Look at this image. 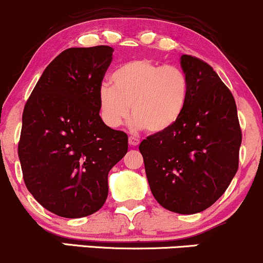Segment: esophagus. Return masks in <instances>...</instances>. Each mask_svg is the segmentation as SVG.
Instances as JSON below:
<instances>
[{
    "label": "esophagus",
    "mask_w": 263,
    "mask_h": 263,
    "mask_svg": "<svg viewBox=\"0 0 263 263\" xmlns=\"http://www.w3.org/2000/svg\"><path fill=\"white\" fill-rule=\"evenodd\" d=\"M128 143L131 144V146L136 147V146H138V144H140V140H138L137 137H134V136H129V137H128Z\"/></svg>",
    "instance_id": "34e87169"
}]
</instances>
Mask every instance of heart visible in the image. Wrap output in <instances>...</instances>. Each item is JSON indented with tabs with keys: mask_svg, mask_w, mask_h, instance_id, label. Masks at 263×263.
I'll return each instance as SVG.
<instances>
[{
	"mask_svg": "<svg viewBox=\"0 0 263 263\" xmlns=\"http://www.w3.org/2000/svg\"><path fill=\"white\" fill-rule=\"evenodd\" d=\"M99 89V111L108 127H119L131 114L135 128L163 134L177 125L188 104L189 78L182 68L136 59L111 74Z\"/></svg>",
	"mask_w": 263,
	"mask_h": 263,
	"instance_id": "obj_1",
	"label": "heart"
}]
</instances>
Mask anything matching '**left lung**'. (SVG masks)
<instances>
[{
	"label": "left lung",
	"mask_w": 263,
	"mask_h": 263,
	"mask_svg": "<svg viewBox=\"0 0 263 263\" xmlns=\"http://www.w3.org/2000/svg\"><path fill=\"white\" fill-rule=\"evenodd\" d=\"M189 78L185 111L170 131L140 144L151 192L167 210L197 214L221 197L238 168L241 129L230 90L209 64L180 57Z\"/></svg>",
	"instance_id": "8db88e82"
}]
</instances>
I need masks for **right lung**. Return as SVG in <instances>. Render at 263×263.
Segmentation results:
<instances>
[{
  "label": "right lung",
  "instance_id": "right-lung-1",
  "mask_svg": "<svg viewBox=\"0 0 263 263\" xmlns=\"http://www.w3.org/2000/svg\"><path fill=\"white\" fill-rule=\"evenodd\" d=\"M112 52L108 45L62 52L23 110L18 157L26 186L42 206L63 218L100 209L108 172L127 153V135L108 127L99 115V89Z\"/></svg>",
  "mask_w": 263,
  "mask_h": 263
}]
</instances>
